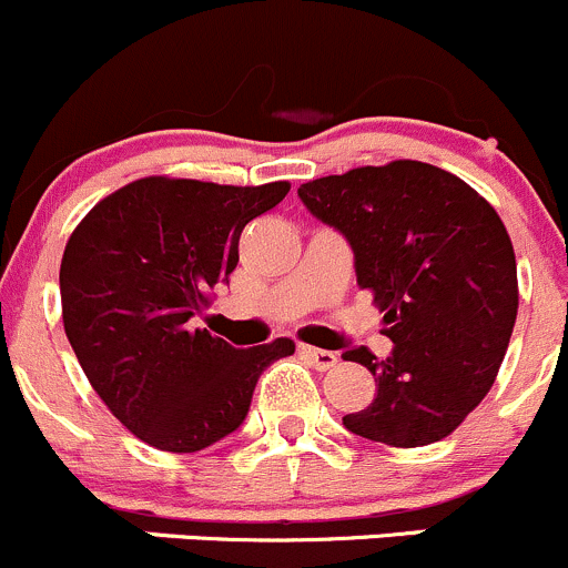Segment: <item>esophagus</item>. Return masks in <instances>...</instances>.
<instances>
[{"mask_svg":"<svg viewBox=\"0 0 568 568\" xmlns=\"http://www.w3.org/2000/svg\"><path fill=\"white\" fill-rule=\"evenodd\" d=\"M300 352L316 365L318 371H329L337 365V354L335 352H326V348H316V346H300Z\"/></svg>","mask_w":568,"mask_h":568,"instance_id":"esophagus-1","label":"esophagus"}]
</instances>
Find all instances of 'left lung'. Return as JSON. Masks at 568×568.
<instances>
[{"label":"left lung","instance_id":"1","mask_svg":"<svg viewBox=\"0 0 568 568\" xmlns=\"http://www.w3.org/2000/svg\"><path fill=\"white\" fill-rule=\"evenodd\" d=\"M300 200L348 242L393 341L382 363L343 352L376 376V398L343 426L393 448L448 437L495 385L517 321V257L497 211L409 159L302 183Z\"/></svg>","mask_w":568,"mask_h":568}]
</instances>
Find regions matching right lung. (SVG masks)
I'll return each instance as SVG.
<instances>
[{"label":"right lung","mask_w":568,"mask_h":568,"mask_svg":"<svg viewBox=\"0 0 568 568\" xmlns=\"http://www.w3.org/2000/svg\"><path fill=\"white\" fill-rule=\"evenodd\" d=\"M288 189L142 178L68 239L65 335L93 390L142 443L170 454L220 443L244 423L263 371L294 354L288 337L236 348L192 329L209 291L236 268L244 225Z\"/></svg>","instance_id":"right-lung-1"}]
</instances>
